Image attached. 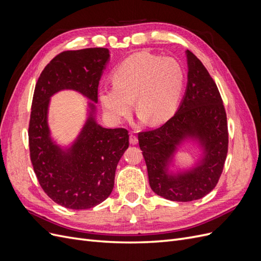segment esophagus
<instances>
[{
  "label": "esophagus",
  "mask_w": 261,
  "mask_h": 261,
  "mask_svg": "<svg viewBox=\"0 0 261 261\" xmlns=\"http://www.w3.org/2000/svg\"><path fill=\"white\" fill-rule=\"evenodd\" d=\"M129 143L132 145H137L138 144V138H137L135 134H133V133L129 134Z\"/></svg>",
  "instance_id": "obj_1"
}]
</instances>
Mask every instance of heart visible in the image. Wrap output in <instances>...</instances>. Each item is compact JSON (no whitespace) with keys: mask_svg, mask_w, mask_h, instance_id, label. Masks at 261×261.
Segmentation results:
<instances>
[{"mask_svg":"<svg viewBox=\"0 0 261 261\" xmlns=\"http://www.w3.org/2000/svg\"><path fill=\"white\" fill-rule=\"evenodd\" d=\"M112 81L113 86L99 89L100 105L109 121L122 123L132 113L134 100L143 120L161 124L176 111L185 72L175 59L139 52L115 67Z\"/></svg>","mask_w":261,"mask_h":261,"instance_id":"1","label":"heart"}]
</instances>
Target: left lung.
Returning <instances> with one entry per match:
<instances>
[{
	"label": "left lung",
	"instance_id": "1",
	"mask_svg": "<svg viewBox=\"0 0 261 261\" xmlns=\"http://www.w3.org/2000/svg\"><path fill=\"white\" fill-rule=\"evenodd\" d=\"M187 86L174 116L161 127L139 133L152 191L172 201L200 199L216 187L227 153L226 113L218 87L200 60L186 51ZM186 141L201 150L194 167L173 172L174 156Z\"/></svg>",
	"mask_w": 261,
	"mask_h": 261
}]
</instances>
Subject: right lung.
Instances as JSON below:
<instances>
[{
  "instance_id": "add662e5",
  "label": "right lung",
  "mask_w": 261,
  "mask_h": 261,
  "mask_svg": "<svg viewBox=\"0 0 261 261\" xmlns=\"http://www.w3.org/2000/svg\"><path fill=\"white\" fill-rule=\"evenodd\" d=\"M109 60L106 48L64 51L36 84L28 130L31 163L44 193L68 209H89L108 198L117 163L128 148L127 130L105 128L96 121L98 86ZM61 90L77 91L91 100L82 130L64 147L51 138L47 123L49 99Z\"/></svg>"
}]
</instances>
